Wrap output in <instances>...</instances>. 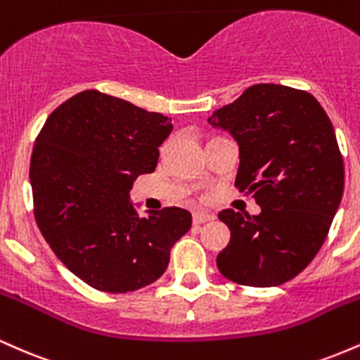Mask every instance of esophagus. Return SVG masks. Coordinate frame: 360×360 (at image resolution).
I'll return each instance as SVG.
<instances>
[{"label":"esophagus","instance_id":"34e87169","mask_svg":"<svg viewBox=\"0 0 360 360\" xmlns=\"http://www.w3.org/2000/svg\"><path fill=\"white\" fill-rule=\"evenodd\" d=\"M210 220H213V217H212V214L205 213V212H198V213L193 214V223H194V225H203V223L210 221Z\"/></svg>","mask_w":360,"mask_h":360}]
</instances>
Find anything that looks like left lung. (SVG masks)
<instances>
[{"instance_id":"obj_1","label":"left lung","mask_w":360,"mask_h":360,"mask_svg":"<svg viewBox=\"0 0 360 360\" xmlns=\"http://www.w3.org/2000/svg\"><path fill=\"white\" fill-rule=\"evenodd\" d=\"M208 123L238 143L235 186L260 206L252 217L218 213L230 229L218 269L243 286H279L318 254L344 194V160L332 122L307 91L266 82L247 88Z\"/></svg>"}]
</instances>
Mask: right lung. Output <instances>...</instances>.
I'll return each instance as SVG.
<instances>
[{
	"label": "right lung",
	"instance_id": "obj_1",
	"mask_svg": "<svg viewBox=\"0 0 360 360\" xmlns=\"http://www.w3.org/2000/svg\"><path fill=\"white\" fill-rule=\"evenodd\" d=\"M171 120L96 89L49 115L30 162L37 225L59 260L91 288L128 292L164 274L191 229L183 208L140 217L134 181L154 172Z\"/></svg>",
	"mask_w": 360,
	"mask_h": 360
}]
</instances>
